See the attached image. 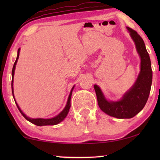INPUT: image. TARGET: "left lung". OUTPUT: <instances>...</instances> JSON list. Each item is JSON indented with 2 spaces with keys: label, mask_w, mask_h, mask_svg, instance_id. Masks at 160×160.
Here are the masks:
<instances>
[{
  "label": "left lung",
  "mask_w": 160,
  "mask_h": 160,
  "mask_svg": "<svg viewBox=\"0 0 160 160\" xmlns=\"http://www.w3.org/2000/svg\"><path fill=\"white\" fill-rule=\"evenodd\" d=\"M127 29L141 58L140 72L134 84L117 101L107 100L101 89L98 85H94L100 108L106 114L117 119H130L143 108L149 96L152 83V65L144 41L136 31L128 27Z\"/></svg>",
  "instance_id": "obj_1"
}]
</instances>
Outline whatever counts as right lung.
Segmentation results:
<instances>
[{
	"mask_svg": "<svg viewBox=\"0 0 160 160\" xmlns=\"http://www.w3.org/2000/svg\"><path fill=\"white\" fill-rule=\"evenodd\" d=\"M19 52H20V48L18 49V51H17V59H16V61H15L14 64V66H13V68H12V95H13V98H14V101L16 102V105L17 106V108H18L19 111H20V113H22V115L26 119L28 120V121H29L30 122H31V123L36 124L37 126H46V125H55V124H58L61 122L63 120L65 119V118L67 117L68 113L69 112V109L71 108V95H72V92L73 90V88L74 87H72L71 90V92L69 94V96H68V101H67V103H66V106L64 108V109L61 111V112L59 113L58 115L55 116L54 117H52V118H49V119H43V118H36V119H32V118H30L28 117V116H26L25 113L22 112V111L21 110L20 108H19V106H18V104H17V102H16V100H15L14 98V87H13V84H14V71H15V68H16V65H17V60H18L19 59Z\"/></svg>",
	"mask_w": 160,
	"mask_h": 160,
	"instance_id": "right-lung-1",
	"label": "right lung"
}]
</instances>
